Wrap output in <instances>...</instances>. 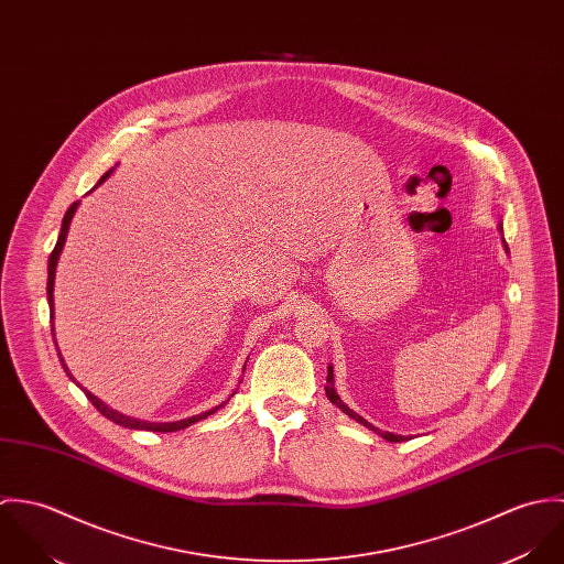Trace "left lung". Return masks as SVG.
Returning <instances> with one entry per match:
<instances>
[{
	"label": "left lung",
	"instance_id": "obj_1",
	"mask_svg": "<svg viewBox=\"0 0 564 564\" xmlns=\"http://www.w3.org/2000/svg\"><path fill=\"white\" fill-rule=\"evenodd\" d=\"M334 371H332V367H327V387H325V395H327V400L332 403H336L345 414H349L351 419H356L358 423H362V425H367L369 430H373V432H378V434H382L387 441H391V443H402L403 436H400V434H391V432H382V430H378V427H373L369 421H365L360 414H356L349 405H345V403L340 402V398L336 395V391H334Z\"/></svg>",
	"mask_w": 564,
	"mask_h": 564
}]
</instances>
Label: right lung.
Segmentation results:
<instances>
[{
    "mask_svg": "<svg viewBox=\"0 0 564 564\" xmlns=\"http://www.w3.org/2000/svg\"><path fill=\"white\" fill-rule=\"evenodd\" d=\"M110 175V171H106L101 177H99V182L97 184H101L106 177ZM76 208H78V202H74L72 206H69V210L65 213V219H63V228H61V235H58V242H56V247L52 249V253H50V271H47V302H50V306H52V313H54V278H56V262H58V256H61V251H63V245H65V239H67V230H69V224H72V219H74V213H76ZM52 334H54V327H52ZM61 362H63V358H61ZM65 367V365H63ZM65 371H67V367H65ZM67 376L74 380V376L67 371ZM82 389V387H80ZM84 391V395L88 398V402L93 403L106 419H110V421H115V423H119V425H123V427H130V430H150V432H175V430H184V427H188L191 423H195V421H199V419H206L208 414H213V412H217L219 408H224L228 400L224 403H219V405H215V408H210V410H206L204 414H195V416H188V419H182V421H173V423H148V421H141V419H132V416H126V414H121V412H117V410H112V408H108L106 403L99 402L93 393H88L86 389H82Z\"/></svg>",
    "mask_w": 564,
    "mask_h": 564,
    "instance_id": "add662e5",
    "label": "right lung"
}]
</instances>
